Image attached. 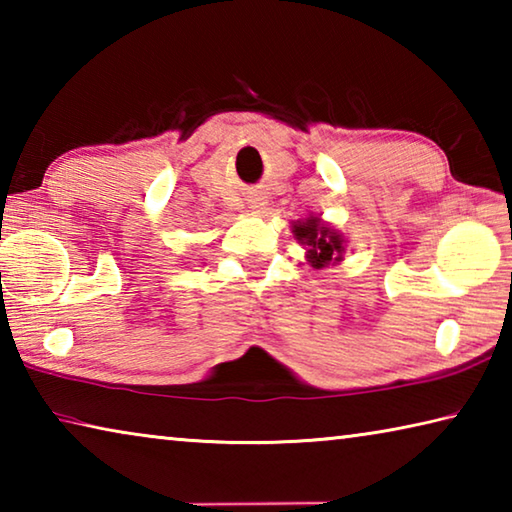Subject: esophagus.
Returning <instances> with one entry per match:
<instances>
[{"mask_svg":"<svg viewBox=\"0 0 512 512\" xmlns=\"http://www.w3.org/2000/svg\"><path fill=\"white\" fill-rule=\"evenodd\" d=\"M248 205H250V210H253L255 214H259V212L264 210V198H259V196L248 198Z\"/></svg>","mask_w":512,"mask_h":512,"instance_id":"esophagus-1","label":"esophagus"}]
</instances>
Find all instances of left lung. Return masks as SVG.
<instances>
[{
	"mask_svg": "<svg viewBox=\"0 0 512 512\" xmlns=\"http://www.w3.org/2000/svg\"><path fill=\"white\" fill-rule=\"evenodd\" d=\"M293 237L307 246V262L314 268H325L343 259L345 239L341 232L329 228L318 216L293 223Z\"/></svg>",
	"mask_w": 512,
	"mask_h": 512,
	"instance_id": "1",
	"label": "left lung"
}]
</instances>
